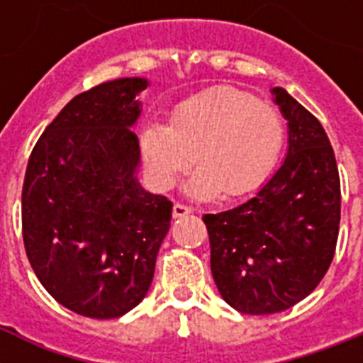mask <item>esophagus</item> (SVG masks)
I'll return each instance as SVG.
<instances>
[{
    "label": "esophagus",
    "instance_id": "obj_1",
    "mask_svg": "<svg viewBox=\"0 0 363 363\" xmlns=\"http://www.w3.org/2000/svg\"><path fill=\"white\" fill-rule=\"evenodd\" d=\"M194 210L191 208V206L187 205H182V203H176L174 206H172V216L174 217H185L189 216V213H192Z\"/></svg>",
    "mask_w": 363,
    "mask_h": 363
}]
</instances>
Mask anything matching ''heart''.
I'll return each instance as SVG.
<instances>
[{"instance_id":"b5f03b06","label":"heart","mask_w":363,"mask_h":363,"mask_svg":"<svg viewBox=\"0 0 363 363\" xmlns=\"http://www.w3.org/2000/svg\"><path fill=\"white\" fill-rule=\"evenodd\" d=\"M285 143L283 119L272 106L239 91H217L176 108L171 126L151 124L143 153L155 185L172 187L179 172L199 165L185 192L192 198L246 194L267 178Z\"/></svg>"}]
</instances>
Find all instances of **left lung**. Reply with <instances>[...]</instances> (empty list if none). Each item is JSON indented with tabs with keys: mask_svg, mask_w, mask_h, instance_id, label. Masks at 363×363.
<instances>
[{
	"mask_svg": "<svg viewBox=\"0 0 363 363\" xmlns=\"http://www.w3.org/2000/svg\"><path fill=\"white\" fill-rule=\"evenodd\" d=\"M287 119L278 171L247 201L205 213L210 267L220 296L242 313L283 312L326 274L340 223V179L319 121L285 89L271 91Z\"/></svg>",
	"mask_w": 363,
	"mask_h": 363,
	"instance_id": "8db88e82",
	"label": "left lung"
}]
</instances>
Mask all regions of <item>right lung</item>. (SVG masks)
I'll return each mask as SVG.
<instances>
[{"label":"right lung","instance_id":"add662e5","mask_svg":"<svg viewBox=\"0 0 363 363\" xmlns=\"http://www.w3.org/2000/svg\"><path fill=\"white\" fill-rule=\"evenodd\" d=\"M146 78H117L74 96L37 140L24 174L23 240L43 287L62 306L116 319L150 291L172 203L137 179L133 133Z\"/></svg>","mask_w":363,"mask_h":363}]
</instances>
